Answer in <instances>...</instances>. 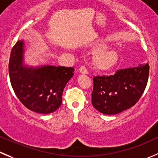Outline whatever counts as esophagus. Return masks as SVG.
<instances>
[{
    "label": "esophagus",
    "mask_w": 158,
    "mask_h": 158,
    "mask_svg": "<svg viewBox=\"0 0 158 158\" xmlns=\"http://www.w3.org/2000/svg\"><path fill=\"white\" fill-rule=\"evenodd\" d=\"M79 72H80L81 73H83V74H88V70H87L86 67H85V65H82V66L80 67Z\"/></svg>",
    "instance_id": "34e87169"
}]
</instances>
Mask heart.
<instances>
[{"label": "heart", "instance_id": "obj_1", "mask_svg": "<svg viewBox=\"0 0 158 158\" xmlns=\"http://www.w3.org/2000/svg\"><path fill=\"white\" fill-rule=\"evenodd\" d=\"M117 53L113 49L100 51L95 58L96 66L101 69L110 68L117 60Z\"/></svg>", "mask_w": 158, "mask_h": 158}]
</instances>
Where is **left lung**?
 I'll list each match as a JSON object with an SVG mask.
<instances>
[{"mask_svg": "<svg viewBox=\"0 0 158 158\" xmlns=\"http://www.w3.org/2000/svg\"><path fill=\"white\" fill-rule=\"evenodd\" d=\"M148 63L135 68L117 70L111 76H94L93 106L100 113L113 115L135 105L147 86Z\"/></svg>", "mask_w": 158, "mask_h": 158, "instance_id": "1", "label": "left lung"}]
</instances>
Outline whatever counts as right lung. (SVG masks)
<instances>
[{"instance_id": "add662e5", "label": "right lung", "mask_w": 158, "mask_h": 158, "mask_svg": "<svg viewBox=\"0 0 158 158\" xmlns=\"http://www.w3.org/2000/svg\"><path fill=\"white\" fill-rule=\"evenodd\" d=\"M22 41H18L10 52L9 76L11 86L21 103L31 111L50 113L62 104L67 82L73 76V67L42 66L26 68L22 65Z\"/></svg>"}]
</instances>
